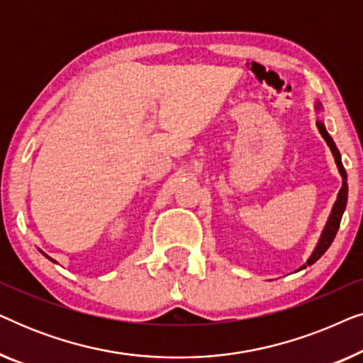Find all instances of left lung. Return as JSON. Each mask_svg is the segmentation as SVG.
I'll use <instances>...</instances> for the list:
<instances>
[{"mask_svg": "<svg viewBox=\"0 0 363 363\" xmlns=\"http://www.w3.org/2000/svg\"><path fill=\"white\" fill-rule=\"evenodd\" d=\"M315 108L317 111H322V106L320 102H315ZM317 128H319L320 135L324 137V140L327 142V145H329L332 155L335 158V163H337V168H339V173L342 177V188L339 191V195H337V200L334 203V206H332V211L329 215V220H327L325 226H324V231H322V235L319 238V242H317L315 250L312 251V255L309 259L304 266L299 267L301 269H304V267L314 264V262L319 259V257L324 255V252L329 250V246L332 245V241H334V238L337 235V231H339V226H340V220H342V215H344L345 211V206H347V195H349V186H347V173H345V168L342 165V160H340V152L337 150L334 140H332V137L329 135V132L325 130L324 127V122L322 121H317Z\"/></svg>", "mask_w": 363, "mask_h": 363, "instance_id": "left-lung-1", "label": "left lung"}]
</instances>
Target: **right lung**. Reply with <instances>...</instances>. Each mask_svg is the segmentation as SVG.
I'll list each match as a JSON object with an SVG mask.
<instances>
[{
	"label": "right lung",
	"instance_id": "1",
	"mask_svg": "<svg viewBox=\"0 0 363 363\" xmlns=\"http://www.w3.org/2000/svg\"><path fill=\"white\" fill-rule=\"evenodd\" d=\"M43 255H44V252H43ZM44 256H46V255H44ZM46 257H49V256H46ZM49 259H51V257H49ZM51 261H54V259H51Z\"/></svg>",
	"mask_w": 363,
	"mask_h": 363
}]
</instances>
